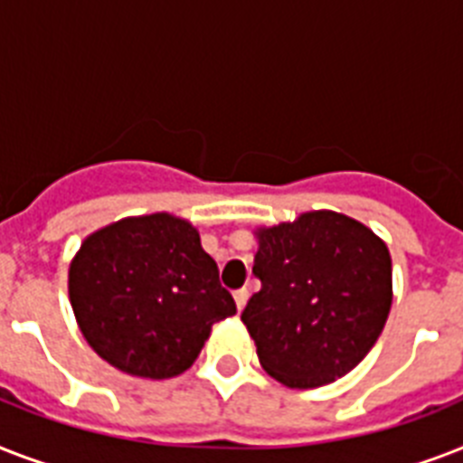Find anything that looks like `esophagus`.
I'll list each match as a JSON object with an SVG mask.
<instances>
[{
  "mask_svg": "<svg viewBox=\"0 0 463 463\" xmlns=\"http://www.w3.org/2000/svg\"><path fill=\"white\" fill-rule=\"evenodd\" d=\"M247 298H250V290H247V288L235 290V305H238V309L245 307V305H247Z\"/></svg>",
  "mask_w": 463,
  "mask_h": 463,
  "instance_id": "esophagus-1",
  "label": "esophagus"
}]
</instances>
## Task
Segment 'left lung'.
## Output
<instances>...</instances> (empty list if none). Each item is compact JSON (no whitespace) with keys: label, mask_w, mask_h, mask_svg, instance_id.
I'll return each mask as SVG.
<instances>
[{"label":"left lung","mask_w":463,"mask_h":463,"mask_svg":"<svg viewBox=\"0 0 463 463\" xmlns=\"http://www.w3.org/2000/svg\"><path fill=\"white\" fill-rule=\"evenodd\" d=\"M252 274L261 288L242 322L261 367L286 387H322L351 373L392 307L387 245L334 211L260 231Z\"/></svg>","instance_id":"left-lung-1"}]
</instances>
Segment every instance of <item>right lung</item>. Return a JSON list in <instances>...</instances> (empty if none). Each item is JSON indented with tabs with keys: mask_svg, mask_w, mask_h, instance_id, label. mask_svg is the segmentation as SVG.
<instances>
[{
	"mask_svg": "<svg viewBox=\"0 0 463 463\" xmlns=\"http://www.w3.org/2000/svg\"><path fill=\"white\" fill-rule=\"evenodd\" d=\"M69 300L90 348L127 374L184 373L211 326L238 312L199 232L167 213L93 232L69 269Z\"/></svg>",
	"mask_w": 463,
	"mask_h": 463,
	"instance_id": "obj_1",
	"label": "right lung"
}]
</instances>
